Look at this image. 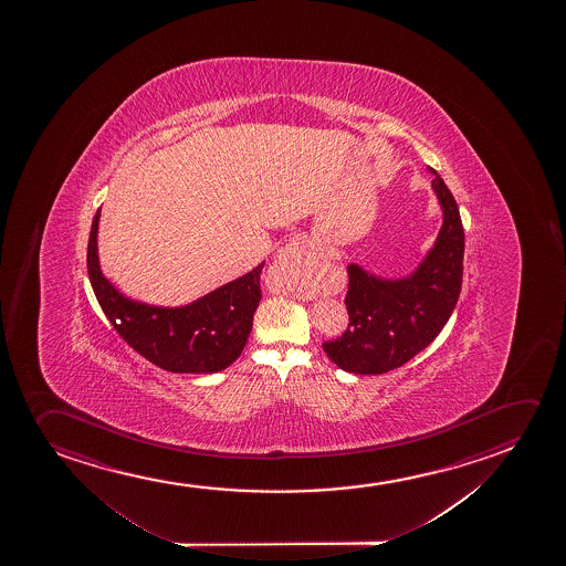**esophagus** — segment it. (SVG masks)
I'll return each mask as SVG.
<instances>
[{
  "label": "esophagus",
  "mask_w": 566,
  "mask_h": 566,
  "mask_svg": "<svg viewBox=\"0 0 566 566\" xmlns=\"http://www.w3.org/2000/svg\"><path fill=\"white\" fill-rule=\"evenodd\" d=\"M281 268H285L289 272L306 273L316 264V254H314V247L308 239L298 237L286 244L285 249H281L280 256Z\"/></svg>",
  "instance_id": "obj_1"
}]
</instances>
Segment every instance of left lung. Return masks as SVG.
Returning <instances> with one entry per match:
<instances>
[{
    "label": "left lung",
    "mask_w": 566,
    "mask_h": 566,
    "mask_svg": "<svg viewBox=\"0 0 566 566\" xmlns=\"http://www.w3.org/2000/svg\"><path fill=\"white\" fill-rule=\"evenodd\" d=\"M431 190L443 223L422 262L402 277H381L348 264L347 332L324 343L337 368L377 376L399 368L438 337L449 322L462 286L464 229L459 206L433 169Z\"/></svg>",
    "instance_id": "1"
}]
</instances>
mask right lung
<instances>
[{
  "label": "right lung",
  "instance_id": "right-lung-1",
  "mask_svg": "<svg viewBox=\"0 0 566 566\" xmlns=\"http://www.w3.org/2000/svg\"><path fill=\"white\" fill-rule=\"evenodd\" d=\"M99 210L88 239L92 289L128 347L174 374H216L241 356L252 332V317L262 298L264 264L182 306H158L122 293L102 273L98 258Z\"/></svg>",
  "mask_w": 566,
  "mask_h": 566
}]
</instances>
